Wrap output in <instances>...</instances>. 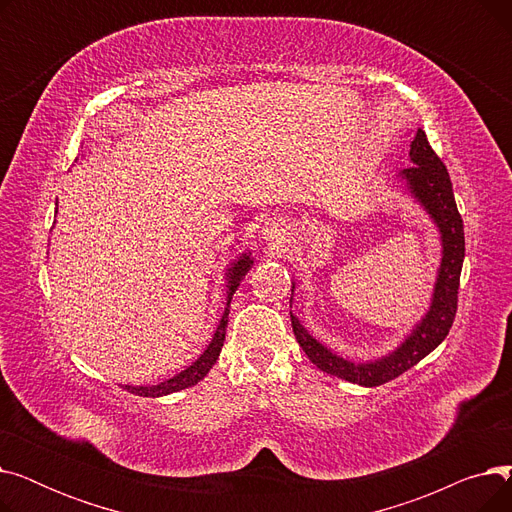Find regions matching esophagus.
I'll use <instances>...</instances> for the list:
<instances>
[{"mask_svg": "<svg viewBox=\"0 0 512 512\" xmlns=\"http://www.w3.org/2000/svg\"><path fill=\"white\" fill-rule=\"evenodd\" d=\"M288 230H290V226H288L284 220L272 218V220H267V222L263 224V228H261V238L267 242V245L280 247V245H284V242L288 240Z\"/></svg>", "mask_w": 512, "mask_h": 512, "instance_id": "obj_1", "label": "esophagus"}]
</instances>
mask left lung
<instances>
[{
  "label": "left lung",
  "mask_w": 512,
  "mask_h": 512,
  "mask_svg": "<svg viewBox=\"0 0 512 512\" xmlns=\"http://www.w3.org/2000/svg\"><path fill=\"white\" fill-rule=\"evenodd\" d=\"M409 157L411 168L398 172L394 180L429 215V220L438 228L442 245L432 299H429V307L421 319L390 353L371 361H351L334 353L326 344H321L313 334H309L303 321L290 311L292 332L311 363L340 380L365 388L380 386L398 378L400 373H405L432 353L448 336L456 315V294H459L465 259V230L461 213L454 203L452 182L442 159L429 147L421 128L411 141ZM294 290H297V282H292L290 307L294 301Z\"/></svg>",
  "instance_id": "8db88e82"
}]
</instances>
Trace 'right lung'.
Listing matches in <instances>:
<instances>
[{
	"label": "right lung",
	"mask_w": 512,
	"mask_h": 512,
	"mask_svg": "<svg viewBox=\"0 0 512 512\" xmlns=\"http://www.w3.org/2000/svg\"><path fill=\"white\" fill-rule=\"evenodd\" d=\"M58 213V209H56ZM253 267V257L251 251L245 253H238L236 259H232L226 267L224 272V280H226V305H224V313L218 321V328H215L211 342L205 346V351L191 363L188 367H184L182 371H178L172 378L159 382V384H151V386H132L126 384L122 386L124 390H128L130 394H137V396H147V398H157V396H168L172 392H180L184 388H191L195 384H199L205 375L209 373V369L218 361L220 353H222V346L226 340V328H228V313H230V303L234 292L238 290L240 282L245 280V276L249 274V270Z\"/></svg>",
	"instance_id": "1"
}]
</instances>
